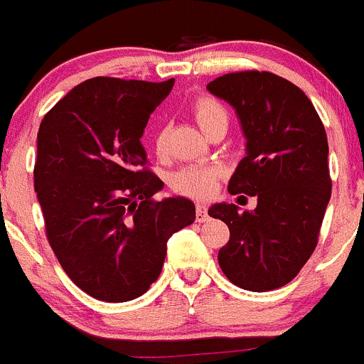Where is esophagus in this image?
Segmentation results:
<instances>
[{"instance_id": "esophagus-1", "label": "esophagus", "mask_w": 364, "mask_h": 364, "mask_svg": "<svg viewBox=\"0 0 364 364\" xmlns=\"http://www.w3.org/2000/svg\"><path fill=\"white\" fill-rule=\"evenodd\" d=\"M210 217H208V206L206 205H198L196 206V220L198 223H206Z\"/></svg>"}]
</instances>
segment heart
Listing matches in <instances>:
<instances>
[{
	"label": "heart",
	"instance_id": "obj_1",
	"mask_svg": "<svg viewBox=\"0 0 364 364\" xmlns=\"http://www.w3.org/2000/svg\"><path fill=\"white\" fill-rule=\"evenodd\" d=\"M192 113L198 120L199 127L210 134L217 125L228 124V113L224 109V105L213 97H199L192 104ZM152 145L158 156L166 154V145H168V132L166 127L156 129L152 136ZM217 178L219 171L215 166L208 165H186L181 166L171 176L168 183L174 192L193 199H206L213 193L217 186Z\"/></svg>",
	"mask_w": 364,
	"mask_h": 364
}]
</instances>
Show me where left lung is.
<instances>
[{
    "label": "left lung",
    "instance_id": "8db88e82",
    "mask_svg": "<svg viewBox=\"0 0 364 364\" xmlns=\"http://www.w3.org/2000/svg\"><path fill=\"white\" fill-rule=\"evenodd\" d=\"M206 90L232 105L246 136L230 193L257 198L251 212L228 203L208 210L230 228L219 266L240 289H278L318 244L332 188L327 132L307 95L269 71L226 73Z\"/></svg>",
    "mask_w": 364,
    "mask_h": 364
}]
</instances>
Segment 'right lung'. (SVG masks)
Wrapping results in <instances>:
<instances>
[{
  "label": "right lung",
  "instance_id": "obj_1",
  "mask_svg": "<svg viewBox=\"0 0 364 364\" xmlns=\"http://www.w3.org/2000/svg\"><path fill=\"white\" fill-rule=\"evenodd\" d=\"M165 82L95 77L60 98L37 132L33 186L46 237L77 287L134 300L158 280L166 240L196 220L190 199L152 196L163 181L140 138L171 93Z\"/></svg>",
  "mask_w": 364,
  "mask_h": 364
}]
</instances>
